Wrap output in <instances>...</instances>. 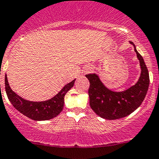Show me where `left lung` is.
I'll list each match as a JSON object with an SVG mask.
<instances>
[{
	"mask_svg": "<svg viewBox=\"0 0 159 159\" xmlns=\"http://www.w3.org/2000/svg\"><path fill=\"white\" fill-rule=\"evenodd\" d=\"M135 52L139 61L141 74L135 85L124 91H113L100 80L97 74H87L90 82L88 94L90 106L94 113L106 120H116L129 116L142 104L148 93L150 84L149 73L143 57L138 53L132 42Z\"/></svg>",
	"mask_w": 159,
	"mask_h": 159,
	"instance_id": "8db88e82",
	"label": "left lung"
}]
</instances>
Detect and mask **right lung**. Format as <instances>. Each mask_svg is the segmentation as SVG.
Here are the masks:
<instances>
[{
	"mask_svg": "<svg viewBox=\"0 0 159 159\" xmlns=\"http://www.w3.org/2000/svg\"><path fill=\"white\" fill-rule=\"evenodd\" d=\"M4 79L5 91L10 102L19 112L34 120H47L57 116L64 108L65 95L73 87L75 80H74L67 84L58 94L50 99L43 102H32L24 99L16 94L10 87L7 75Z\"/></svg>",
	"mask_w": 159,
	"mask_h": 159,
	"instance_id": "right-lung-1",
	"label": "right lung"
}]
</instances>
